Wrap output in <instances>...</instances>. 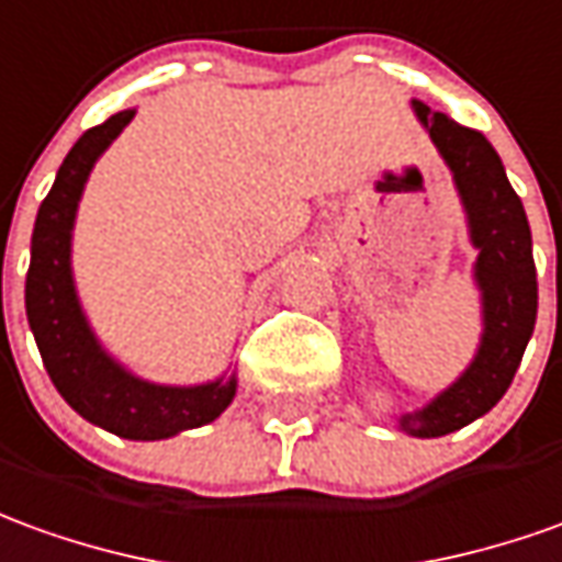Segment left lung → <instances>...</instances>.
<instances>
[{
    "label": "left lung",
    "mask_w": 562,
    "mask_h": 562,
    "mask_svg": "<svg viewBox=\"0 0 562 562\" xmlns=\"http://www.w3.org/2000/svg\"><path fill=\"white\" fill-rule=\"evenodd\" d=\"M414 112L453 170L477 246L474 280L484 297V337L469 371L423 411L398 419L407 435L441 438L484 417L508 392L536 328L539 282L527 213L496 148L486 143L484 133L462 127L445 112H431L419 100H414Z\"/></svg>",
    "instance_id": "obj_1"
}]
</instances>
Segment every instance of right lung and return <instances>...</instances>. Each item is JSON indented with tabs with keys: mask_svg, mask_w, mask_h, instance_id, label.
Instances as JSON below:
<instances>
[{
	"mask_svg": "<svg viewBox=\"0 0 562 562\" xmlns=\"http://www.w3.org/2000/svg\"><path fill=\"white\" fill-rule=\"evenodd\" d=\"M131 117L133 109H127L100 127H90L60 164L48 198L42 200L35 215L33 255L26 270V319L50 383L72 411L121 438L158 441L213 423L234 402L237 380L231 376L203 386L145 383L105 356L78 307L69 268L78 198L85 191L90 167L131 124Z\"/></svg>",
	"mask_w": 562,
	"mask_h": 562,
	"instance_id": "add662e5",
	"label": "right lung"
}]
</instances>
